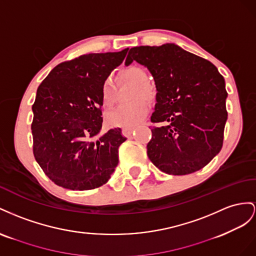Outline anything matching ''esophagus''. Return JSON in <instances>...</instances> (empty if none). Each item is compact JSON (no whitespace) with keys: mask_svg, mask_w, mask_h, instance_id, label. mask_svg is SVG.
Returning <instances> with one entry per match:
<instances>
[{"mask_svg":"<svg viewBox=\"0 0 256 256\" xmlns=\"http://www.w3.org/2000/svg\"><path fill=\"white\" fill-rule=\"evenodd\" d=\"M134 128H122V133H123L124 136H128H128L132 135Z\"/></svg>","mask_w":256,"mask_h":256,"instance_id":"esophagus-1","label":"esophagus"}]
</instances>
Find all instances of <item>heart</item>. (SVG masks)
Here are the masks:
<instances>
[{
  "instance_id": "b5f03b06",
  "label": "heart",
  "mask_w": 256,
  "mask_h": 256,
  "mask_svg": "<svg viewBox=\"0 0 256 256\" xmlns=\"http://www.w3.org/2000/svg\"><path fill=\"white\" fill-rule=\"evenodd\" d=\"M120 82L134 84L132 98L128 104L121 105L114 110L106 114V122L112 128H132L140 123L149 112V100L154 98V88L147 80V74L144 68L137 65H128L118 72ZM145 98L142 99L140 96ZM100 98L103 104L110 107L114 103V86L110 79H106L102 84Z\"/></svg>"
}]
</instances>
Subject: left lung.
I'll return each mask as SVG.
<instances>
[{"label":"left lung","mask_w":256,"mask_h":256,"mask_svg":"<svg viewBox=\"0 0 256 256\" xmlns=\"http://www.w3.org/2000/svg\"><path fill=\"white\" fill-rule=\"evenodd\" d=\"M144 65L154 78L147 154L160 170L181 176L205 167L221 151L228 120L223 76L210 61L174 44L130 48L126 65Z\"/></svg>","instance_id":"obj_1"}]
</instances>
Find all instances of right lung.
<instances>
[{
  "label": "right lung",
  "instance_id": "add662e5",
  "mask_svg": "<svg viewBox=\"0 0 256 256\" xmlns=\"http://www.w3.org/2000/svg\"><path fill=\"white\" fill-rule=\"evenodd\" d=\"M119 52L89 54L60 63L42 80L32 106L33 154L56 186L86 191L105 184L118 165L126 138L102 128V84L122 63Z\"/></svg>",
  "mask_w": 256,
  "mask_h": 256
}]
</instances>
